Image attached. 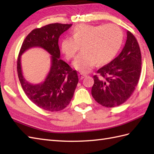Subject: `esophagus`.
<instances>
[{"mask_svg":"<svg viewBox=\"0 0 154 154\" xmlns=\"http://www.w3.org/2000/svg\"><path fill=\"white\" fill-rule=\"evenodd\" d=\"M78 76H79V79L81 80V79H83L85 77H86L87 75L83 74V73H79V74H78Z\"/></svg>","mask_w":154,"mask_h":154,"instance_id":"34e87169","label":"esophagus"}]
</instances>
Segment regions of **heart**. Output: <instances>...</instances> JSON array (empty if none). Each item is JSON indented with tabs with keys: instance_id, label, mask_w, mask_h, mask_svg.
I'll list each match as a JSON object with an SVG mask.
<instances>
[{
	"instance_id": "obj_1",
	"label": "heart",
	"mask_w": 154,
	"mask_h": 154,
	"mask_svg": "<svg viewBox=\"0 0 154 154\" xmlns=\"http://www.w3.org/2000/svg\"><path fill=\"white\" fill-rule=\"evenodd\" d=\"M123 33L114 24L76 26L71 32V38L61 42V50L67 60L75 57L80 47L82 51L73 61V66L83 73L89 71L94 64L109 63L122 46Z\"/></svg>"
}]
</instances>
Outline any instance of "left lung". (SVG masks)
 Returning a JSON list of instances; mask_svg holds the SVG:
<instances>
[{"label":"left lung","instance_id":"8db88e82","mask_svg":"<svg viewBox=\"0 0 154 154\" xmlns=\"http://www.w3.org/2000/svg\"><path fill=\"white\" fill-rule=\"evenodd\" d=\"M142 56L139 44L131 32L121 53L94 75L91 94L100 105L112 108L129 99L138 85L141 73Z\"/></svg>","mask_w":154,"mask_h":154}]
</instances>
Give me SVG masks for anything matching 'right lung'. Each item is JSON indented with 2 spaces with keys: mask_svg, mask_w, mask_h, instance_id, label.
Returning <instances> with one entry per match:
<instances>
[{
  "mask_svg": "<svg viewBox=\"0 0 154 154\" xmlns=\"http://www.w3.org/2000/svg\"><path fill=\"white\" fill-rule=\"evenodd\" d=\"M71 26L54 23L34 29L23 42L18 57V75L25 94L35 105L50 112L63 110L69 104L79 82L77 71L60 59L59 38ZM33 47L44 48L52 55L50 72L44 82L38 85L26 81L21 68V55Z\"/></svg>",
  "mask_w": 154,
  "mask_h": 154,
  "instance_id": "add662e5",
  "label": "right lung"
}]
</instances>
